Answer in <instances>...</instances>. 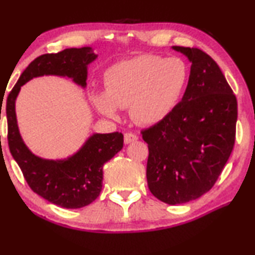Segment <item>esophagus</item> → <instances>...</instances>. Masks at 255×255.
Returning <instances> with one entry per match:
<instances>
[{
  "instance_id": "obj_1",
  "label": "esophagus",
  "mask_w": 255,
  "mask_h": 255,
  "mask_svg": "<svg viewBox=\"0 0 255 255\" xmlns=\"http://www.w3.org/2000/svg\"><path fill=\"white\" fill-rule=\"evenodd\" d=\"M137 139H138V136L136 134H132V132H126V134H125L124 141H125V143H126V144H129V143L137 141Z\"/></svg>"
}]
</instances>
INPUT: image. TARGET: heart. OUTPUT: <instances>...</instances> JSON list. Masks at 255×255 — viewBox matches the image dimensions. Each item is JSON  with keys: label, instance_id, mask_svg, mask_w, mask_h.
Masks as SVG:
<instances>
[{"label": "heart", "instance_id": "obj_1", "mask_svg": "<svg viewBox=\"0 0 255 255\" xmlns=\"http://www.w3.org/2000/svg\"><path fill=\"white\" fill-rule=\"evenodd\" d=\"M188 67L179 57L144 54L121 61L106 70L105 91L92 90L90 99L100 114L116 118L129 107L136 123H162L180 103L188 83Z\"/></svg>", "mask_w": 255, "mask_h": 255}]
</instances>
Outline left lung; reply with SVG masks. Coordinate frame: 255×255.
<instances>
[{
	"label": "left lung",
	"instance_id": "left-lung-1",
	"mask_svg": "<svg viewBox=\"0 0 255 255\" xmlns=\"http://www.w3.org/2000/svg\"><path fill=\"white\" fill-rule=\"evenodd\" d=\"M192 63L175 110L142 131L148 143L150 192L167 204L189 202L210 191L231 155L237 99L218 64L198 48L172 46Z\"/></svg>",
	"mask_w": 255,
	"mask_h": 255
}]
</instances>
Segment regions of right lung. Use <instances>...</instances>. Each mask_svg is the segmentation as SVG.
I'll use <instances>...</instances> for the list:
<instances>
[{"label": "right lung", "instance_id": "right-lung-1", "mask_svg": "<svg viewBox=\"0 0 255 255\" xmlns=\"http://www.w3.org/2000/svg\"><path fill=\"white\" fill-rule=\"evenodd\" d=\"M92 47L67 48L44 54L28 64L6 99L10 152L19 165L32 191L67 209H78L93 202L103 187V166L124 146V135L93 132L73 155L63 159H46L34 155L21 138L16 117V99L20 88L41 76H60L87 87L88 66L97 59Z\"/></svg>", "mask_w": 255, "mask_h": 255}]
</instances>
